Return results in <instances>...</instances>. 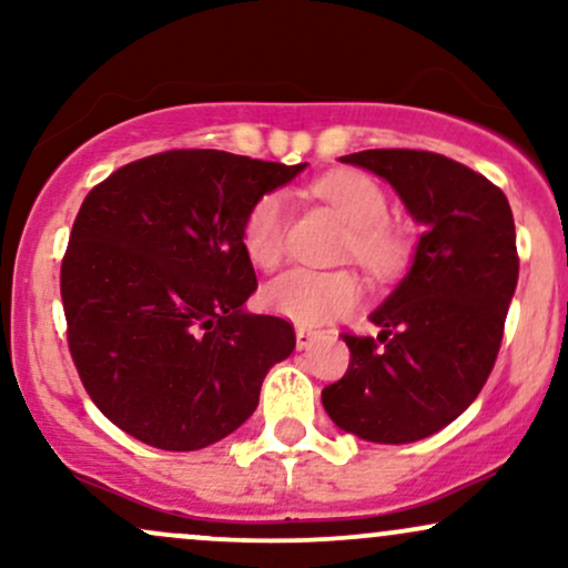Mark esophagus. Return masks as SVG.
I'll return each mask as SVG.
<instances>
[{
    "mask_svg": "<svg viewBox=\"0 0 568 568\" xmlns=\"http://www.w3.org/2000/svg\"><path fill=\"white\" fill-rule=\"evenodd\" d=\"M315 342H317L315 331H310V328H296V347H298V349H310Z\"/></svg>",
    "mask_w": 568,
    "mask_h": 568,
    "instance_id": "obj_1",
    "label": "esophagus"
}]
</instances>
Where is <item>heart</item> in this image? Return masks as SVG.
Returning a JSON list of instances; mask_svg holds the SVG:
<instances>
[{"mask_svg": "<svg viewBox=\"0 0 568 568\" xmlns=\"http://www.w3.org/2000/svg\"><path fill=\"white\" fill-rule=\"evenodd\" d=\"M315 194L349 224L352 253L371 272H389L400 264L403 240L389 230L387 194L374 179L363 173H331L315 184ZM288 197L283 192L264 194L247 213L243 247L253 264L272 270L283 258ZM264 306L285 321L315 328L352 310L361 298V285L352 275H325L312 270H291L266 285Z\"/></svg>", "mask_w": 568, "mask_h": 568, "instance_id": "1", "label": "heart"}]
</instances>
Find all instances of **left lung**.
<instances>
[{"label":"left lung","mask_w":568,"mask_h":568,"mask_svg":"<svg viewBox=\"0 0 568 568\" xmlns=\"http://www.w3.org/2000/svg\"><path fill=\"white\" fill-rule=\"evenodd\" d=\"M347 165L376 173L422 226L408 272L371 312L379 336H349V368L323 408L361 440L414 443L452 425L491 374L518 285L510 202L443 154L368 149Z\"/></svg>","instance_id":"obj_1"}]
</instances>
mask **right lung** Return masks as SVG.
Returning a JSON list of instances; mask_svg holds the SVG:
<instances>
[{
    "label": "right lung",
    "instance_id": "1",
    "mask_svg": "<svg viewBox=\"0 0 568 568\" xmlns=\"http://www.w3.org/2000/svg\"><path fill=\"white\" fill-rule=\"evenodd\" d=\"M306 168L179 149L120 168L82 202L61 266L69 349L101 414L162 452H197L258 406L296 347L253 315L243 226Z\"/></svg>",
    "mask_w": 568,
    "mask_h": 568
}]
</instances>
